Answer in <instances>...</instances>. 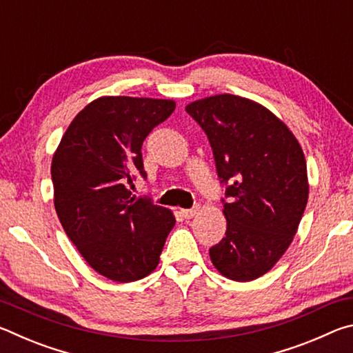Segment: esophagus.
I'll list each match as a JSON object with an SVG mask.
<instances>
[{
	"label": "esophagus",
	"mask_w": 353,
	"mask_h": 353,
	"mask_svg": "<svg viewBox=\"0 0 353 353\" xmlns=\"http://www.w3.org/2000/svg\"><path fill=\"white\" fill-rule=\"evenodd\" d=\"M198 210H199L198 207H194V208H185V210H181V214H182V216H183L185 219H190V218H193L196 213H198Z\"/></svg>",
	"instance_id": "esophagus-1"
}]
</instances>
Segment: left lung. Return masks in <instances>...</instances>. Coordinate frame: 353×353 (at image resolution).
<instances>
[{
	"label": "left lung",
	"instance_id": "1",
	"mask_svg": "<svg viewBox=\"0 0 353 353\" xmlns=\"http://www.w3.org/2000/svg\"><path fill=\"white\" fill-rule=\"evenodd\" d=\"M185 110L207 134L225 183V236L210 248L224 277L250 282L280 260L308 201L305 155L271 110L248 98L214 94Z\"/></svg>",
	"mask_w": 353,
	"mask_h": 353
}]
</instances>
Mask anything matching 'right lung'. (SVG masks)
<instances>
[{
  "label": "right lung",
  "mask_w": 353,
  "mask_h": 353,
  "mask_svg": "<svg viewBox=\"0 0 353 353\" xmlns=\"http://www.w3.org/2000/svg\"><path fill=\"white\" fill-rule=\"evenodd\" d=\"M176 109L171 99L103 97L83 107L52 155L54 207L65 234L101 276L135 282L159 265L174 214L128 188L146 177L141 146Z\"/></svg>",
  "instance_id": "1"
}]
</instances>
